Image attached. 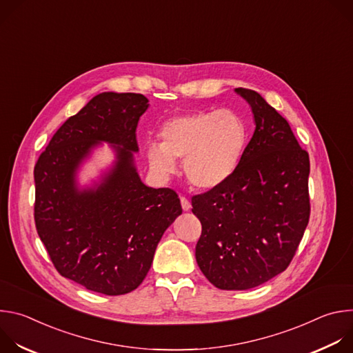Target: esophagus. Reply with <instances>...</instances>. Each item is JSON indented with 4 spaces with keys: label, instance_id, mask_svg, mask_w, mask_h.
Returning <instances> with one entry per match:
<instances>
[{
    "label": "esophagus",
    "instance_id": "1",
    "mask_svg": "<svg viewBox=\"0 0 353 353\" xmlns=\"http://www.w3.org/2000/svg\"><path fill=\"white\" fill-rule=\"evenodd\" d=\"M180 203H181L183 211H190L191 210V203L185 196H180Z\"/></svg>",
    "mask_w": 353,
    "mask_h": 353
}]
</instances>
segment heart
Instances as JSON below:
<instances>
[{"label": "heart", "mask_w": 353, "mask_h": 353, "mask_svg": "<svg viewBox=\"0 0 353 353\" xmlns=\"http://www.w3.org/2000/svg\"><path fill=\"white\" fill-rule=\"evenodd\" d=\"M161 138L162 143L152 142L146 149L150 172L166 179L180 159L192 185L211 190L236 172L247 145L248 125L236 110H203L168 120Z\"/></svg>", "instance_id": "b5f03b06"}]
</instances>
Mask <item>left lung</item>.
I'll list each match as a JSON object with an SVG mask.
<instances>
[{
	"label": "left lung",
	"mask_w": 353,
	"mask_h": 353,
	"mask_svg": "<svg viewBox=\"0 0 353 353\" xmlns=\"http://www.w3.org/2000/svg\"><path fill=\"white\" fill-rule=\"evenodd\" d=\"M234 92L254 114V134L232 177L191 199L203 225L196 264L223 290L256 288L283 272L310 218L309 154L260 93Z\"/></svg>",
	"instance_id": "obj_1"
}]
</instances>
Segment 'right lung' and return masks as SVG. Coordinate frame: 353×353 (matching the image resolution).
Listing matches in <instances>:
<instances>
[{
  "instance_id": "1",
  "label": "right lung",
  "mask_w": 353,
  "mask_h": 353,
  "mask_svg": "<svg viewBox=\"0 0 353 353\" xmlns=\"http://www.w3.org/2000/svg\"><path fill=\"white\" fill-rule=\"evenodd\" d=\"M141 93L103 92L53 135L34 166V223L56 270L81 286L117 296L137 289L165 230L181 215L170 188L145 185L134 163ZM100 141L112 143L114 168L79 189L76 170Z\"/></svg>"
}]
</instances>
